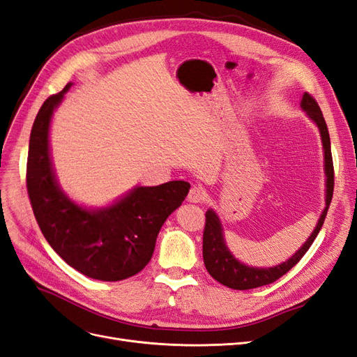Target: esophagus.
Listing matches in <instances>:
<instances>
[{
	"label": "esophagus",
	"mask_w": 357,
	"mask_h": 357,
	"mask_svg": "<svg viewBox=\"0 0 357 357\" xmlns=\"http://www.w3.org/2000/svg\"><path fill=\"white\" fill-rule=\"evenodd\" d=\"M205 198H207V193H205V190L202 188H199V186H193L189 190L188 199L190 202H202V201H205Z\"/></svg>",
	"instance_id": "1"
}]
</instances>
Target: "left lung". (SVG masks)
<instances>
[{
    "instance_id": "obj_1",
    "label": "left lung",
    "mask_w": 357,
    "mask_h": 357,
    "mask_svg": "<svg viewBox=\"0 0 357 357\" xmlns=\"http://www.w3.org/2000/svg\"><path fill=\"white\" fill-rule=\"evenodd\" d=\"M301 109L304 110L311 121L317 125L320 137H321L323 155H325V176H326L325 208L321 211V215L316 225L314 231L311 232L308 240L299 247V250L295 255H291V257H289L286 262L271 268L248 266L240 262L238 259H235V256L229 252L228 245L225 243L223 228H222L219 215L215 214V211L211 208L207 210V213H205V228H204V236H202L204 264L210 275L214 280H218V282L222 283L223 286H228L236 290H247V289H255V287H261L269 283H274L275 280L284 275L301 261V257L307 253L312 241L316 240V236L319 235L323 226V222H325L329 204L333 195V164H332V153H331L329 131L319 104L307 92L302 95Z\"/></svg>"
}]
</instances>
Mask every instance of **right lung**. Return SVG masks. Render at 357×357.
Instances as JSON below:
<instances>
[{
	"label": "right lung",
	"mask_w": 357,
	"mask_h": 357,
	"mask_svg": "<svg viewBox=\"0 0 357 357\" xmlns=\"http://www.w3.org/2000/svg\"><path fill=\"white\" fill-rule=\"evenodd\" d=\"M71 84L49 96L32 125L28 195L43 235L63 261L86 277L119 282L149 264L162 225L185 201L190 185L174 180L159 186H135L101 208H86L70 199L53 169L49 131L53 112Z\"/></svg>",
	"instance_id": "right-lung-1"
}]
</instances>
